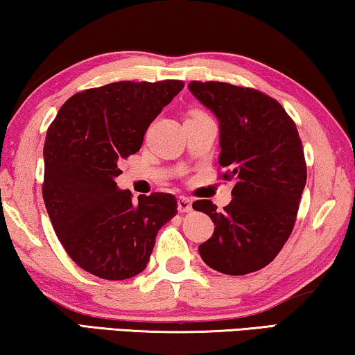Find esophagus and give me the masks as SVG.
<instances>
[{
	"mask_svg": "<svg viewBox=\"0 0 355 355\" xmlns=\"http://www.w3.org/2000/svg\"><path fill=\"white\" fill-rule=\"evenodd\" d=\"M178 210L179 213H189L192 210V200L187 197H179L178 198Z\"/></svg>",
	"mask_w": 355,
	"mask_h": 355,
	"instance_id": "1",
	"label": "esophagus"
}]
</instances>
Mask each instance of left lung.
Returning <instances> with one entry per match:
<instances>
[{
    "label": "left lung",
    "mask_w": 355,
    "mask_h": 355,
    "mask_svg": "<svg viewBox=\"0 0 355 355\" xmlns=\"http://www.w3.org/2000/svg\"><path fill=\"white\" fill-rule=\"evenodd\" d=\"M189 90L220 123L218 163L227 169L223 178L234 182L223 211L211 200L192 205L215 225L198 254L220 273H252L268 265L293 232L307 181L297 128L278 101L259 90L197 80Z\"/></svg>",
    "instance_id": "8db88e82"
}]
</instances>
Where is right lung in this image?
Instances as JSON below:
<instances>
[{"label":"right lung","mask_w":355,"mask_h":355,"mask_svg":"<svg viewBox=\"0 0 355 355\" xmlns=\"http://www.w3.org/2000/svg\"><path fill=\"white\" fill-rule=\"evenodd\" d=\"M182 80L113 82L76 94L46 132L43 200L58 239L80 268L103 279L145 270L163 225L176 216L171 193L132 202L121 191V158L137 153Z\"/></svg>","instance_id":"obj_1"}]
</instances>
